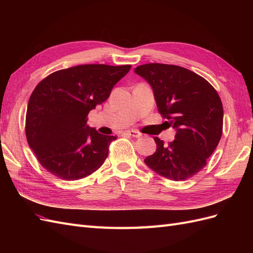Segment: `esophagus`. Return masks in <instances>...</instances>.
<instances>
[{"label":"esophagus","mask_w":253,"mask_h":253,"mask_svg":"<svg viewBox=\"0 0 253 253\" xmlns=\"http://www.w3.org/2000/svg\"><path fill=\"white\" fill-rule=\"evenodd\" d=\"M126 133L128 136L134 137V138H139V137L141 136V134H140L138 131H136V129H129V131H126Z\"/></svg>","instance_id":"34e87169"}]
</instances>
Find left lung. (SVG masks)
I'll return each mask as SVG.
<instances>
[{"mask_svg": "<svg viewBox=\"0 0 253 253\" xmlns=\"http://www.w3.org/2000/svg\"><path fill=\"white\" fill-rule=\"evenodd\" d=\"M154 93L158 112L176 129L168 145L155 137L156 152L144 159L150 169L179 181L207 165L223 133L224 110L211 84L185 67L149 63L135 68Z\"/></svg>", "mask_w": 253, "mask_h": 253, "instance_id": "1", "label": "left lung"}]
</instances>
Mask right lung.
<instances>
[{"mask_svg": "<svg viewBox=\"0 0 253 253\" xmlns=\"http://www.w3.org/2000/svg\"><path fill=\"white\" fill-rule=\"evenodd\" d=\"M129 70L131 65H77L38 84L28 101L25 132L44 169L61 179L77 180L102 166L116 137L88 126L87 115Z\"/></svg>", "mask_w": 253, "mask_h": 253, "instance_id": "add662e5", "label": "right lung"}]
</instances>
